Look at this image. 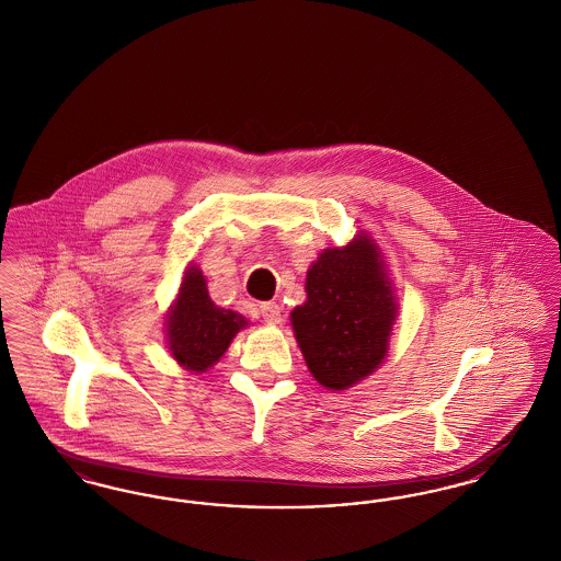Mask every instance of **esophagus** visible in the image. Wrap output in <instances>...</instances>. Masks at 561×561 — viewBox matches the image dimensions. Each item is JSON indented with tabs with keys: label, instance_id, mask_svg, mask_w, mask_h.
I'll return each mask as SVG.
<instances>
[{
	"label": "esophagus",
	"instance_id": "obj_1",
	"mask_svg": "<svg viewBox=\"0 0 561 561\" xmlns=\"http://www.w3.org/2000/svg\"><path fill=\"white\" fill-rule=\"evenodd\" d=\"M261 316L267 323H279L282 321V309L277 302H263L261 305Z\"/></svg>",
	"mask_w": 561,
	"mask_h": 561
}]
</instances>
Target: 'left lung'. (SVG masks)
<instances>
[{"instance_id": "obj_1", "label": "left lung", "mask_w": 561, "mask_h": 561, "mask_svg": "<svg viewBox=\"0 0 561 561\" xmlns=\"http://www.w3.org/2000/svg\"><path fill=\"white\" fill-rule=\"evenodd\" d=\"M307 300L290 313L309 373L345 391L382 364L398 316L380 250L368 233L323 250L307 271Z\"/></svg>"}]
</instances>
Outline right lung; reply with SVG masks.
Returning <instances> with one entry per match:
<instances>
[{
  "label": "right lung",
  "instance_id": "1",
  "mask_svg": "<svg viewBox=\"0 0 561 561\" xmlns=\"http://www.w3.org/2000/svg\"><path fill=\"white\" fill-rule=\"evenodd\" d=\"M245 325L248 321L240 313L214 305L206 277L191 265L165 320L172 357L191 373H206Z\"/></svg>",
  "mask_w": 561,
  "mask_h": 561
}]
</instances>
